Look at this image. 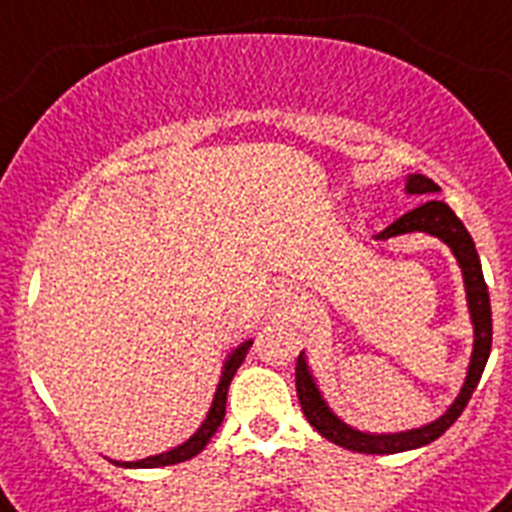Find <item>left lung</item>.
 Returning a JSON list of instances; mask_svg holds the SVG:
<instances>
[{
	"instance_id": "8db88e82",
	"label": "left lung",
	"mask_w": 512,
	"mask_h": 512,
	"mask_svg": "<svg viewBox=\"0 0 512 512\" xmlns=\"http://www.w3.org/2000/svg\"><path fill=\"white\" fill-rule=\"evenodd\" d=\"M404 193L407 195H435L441 193V188L435 185L430 177L425 175H407L404 177ZM430 234L438 237L448 250L453 252L456 262L461 268V278H464L466 291V306H469L471 332H474V342H471V358L466 366V379L461 384L459 394L448 404V410L441 417L425 422L420 428L410 430H394V433H371V430H358L353 425L342 420L335 410L330 407L327 397H324L322 386H319L317 376L311 371L309 358L301 350L299 363H296V394H299L301 410H304L306 420L322 438L332 441L335 446L348 448V451L358 453H402L412 451V448L428 446L435 438H441L453 422L459 420L464 407L469 404L471 394L477 389L482 371L487 366L492 348V311H490V293H487V283L482 275V262H479L477 247L474 239L461 224V219L451 208L438 198H428L422 206L412 208L410 213H404L402 219H397L384 231L376 234V242H389L394 237H404V234Z\"/></svg>"
}]
</instances>
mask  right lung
I'll list each match as a JSON object with an SVG mask.
<instances>
[{
    "label": "right lung",
    "mask_w": 512,
    "mask_h": 512,
    "mask_svg": "<svg viewBox=\"0 0 512 512\" xmlns=\"http://www.w3.org/2000/svg\"><path fill=\"white\" fill-rule=\"evenodd\" d=\"M250 348H252V337H247V340L239 342L237 348L226 355L224 366H221L219 384H216V394H213V402H211V407H208L206 420L201 422V428L195 430L188 441H182L180 446L170 448V451L157 453V456H146V459H139V461H113V464L123 466V469H157V466L180 464V461H188V459H193V456H198V453L208 446V441L213 438V433L221 428V422H224L229 384H231V379H234L237 368L242 366L244 358H247V353H250Z\"/></svg>",
    "instance_id": "1"
}]
</instances>
